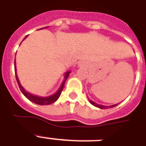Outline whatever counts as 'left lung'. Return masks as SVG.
Instances as JSON below:
<instances>
[{
	"label": "left lung",
	"mask_w": 146,
	"mask_h": 146,
	"mask_svg": "<svg viewBox=\"0 0 146 146\" xmlns=\"http://www.w3.org/2000/svg\"><path fill=\"white\" fill-rule=\"evenodd\" d=\"M90 101V102L91 104H92L93 106H96V107H98V108H100V109H108V108H112V107H114V106H117V104H114V105H111V106H104V105H101V104H98L95 103L94 101H91V100H89Z\"/></svg>",
	"instance_id": "1"
}]
</instances>
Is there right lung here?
Returning a JSON list of instances; mask_svg holds the SVG:
<instances>
[{
  "mask_svg": "<svg viewBox=\"0 0 146 146\" xmlns=\"http://www.w3.org/2000/svg\"><path fill=\"white\" fill-rule=\"evenodd\" d=\"M45 28H47V27H45ZM45 28H42V29H45ZM27 36H28V35L27 36H26V37L24 38L23 40H25V39H26ZM15 76H16V80H17V84H18V86L20 89V91L22 92L23 94L26 96V97L27 98L29 101H31V102H33V103L36 104H39V105H49V104H51L54 103V102H56V101H57L58 98H59V96H60L61 93H62V91L63 88H64V83H65L66 80H67V78H68L70 73V71L66 72L65 75H64V81H63L62 83V84H61L60 87H59V89L57 90V92H55L54 94L51 95V96H48V97H41V96H36V95H33V94H31V93H30L29 92L26 91V90L23 88V86L20 84V81H19L18 77H17V69H16L15 60Z\"/></svg>",
  "mask_w": 146,
  "mask_h": 146,
  "instance_id": "1",
  "label": "right lung"
}]
</instances>
